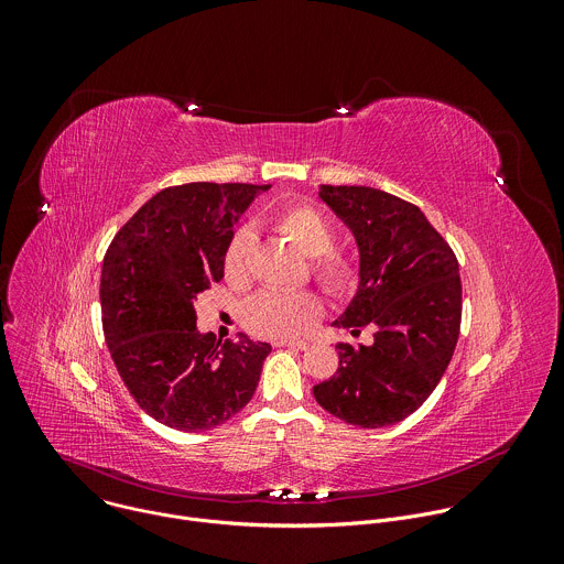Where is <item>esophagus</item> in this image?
Returning <instances> with one entry per match:
<instances>
[{"mask_svg": "<svg viewBox=\"0 0 564 564\" xmlns=\"http://www.w3.org/2000/svg\"><path fill=\"white\" fill-rule=\"evenodd\" d=\"M274 346H276V348L288 346V348H296V350H307V348H310V344H307V341H301V339H281V341H276Z\"/></svg>", "mask_w": 564, "mask_h": 564, "instance_id": "esophagus-1", "label": "esophagus"}]
</instances>
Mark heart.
<instances>
[{
  "label": "heart",
  "mask_w": 564,
  "mask_h": 564,
  "mask_svg": "<svg viewBox=\"0 0 564 564\" xmlns=\"http://www.w3.org/2000/svg\"><path fill=\"white\" fill-rule=\"evenodd\" d=\"M268 225L312 259V274L318 285L335 296H350L359 285V265L335 248L333 220L310 203H288L279 207ZM252 234L238 229L223 252V274L229 285L243 288L250 281ZM324 312L312 290H263L243 307L246 328L265 339H288L307 333Z\"/></svg>",
  "instance_id": "b5f03b06"
}]
</instances>
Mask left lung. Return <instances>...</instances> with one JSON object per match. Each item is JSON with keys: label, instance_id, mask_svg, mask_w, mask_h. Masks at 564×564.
<instances>
[{"label": "left lung", "instance_id": "8db88e82", "mask_svg": "<svg viewBox=\"0 0 564 564\" xmlns=\"http://www.w3.org/2000/svg\"><path fill=\"white\" fill-rule=\"evenodd\" d=\"M355 234L359 290L337 328L375 326L372 346L337 344V375L312 388L346 424L381 429L413 415L440 383L462 321L459 265L420 207L375 187L321 185Z\"/></svg>", "mask_w": 564, "mask_h": 564}]
</instances>
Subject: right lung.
Here are the masks:
<instances>
[{
  "instance_id": "1",
  "label": "right lung",
  "mask_w": 564,
  "mask_h": 564,
  "mask_svg": "<svg viewBox=\"0 0 564 564\" xmlns=\"http://www.w3.org/2000/svg\"><path fill=\"white\" fill-rule=\"evenodd\" d=\"M270 185L187 183L149 198L113 236L100 276L102 330L135 404L185 433L252 399L270 344L196 330V296L223 279L234 223Z\"/></svg>"
}]
</instances>
